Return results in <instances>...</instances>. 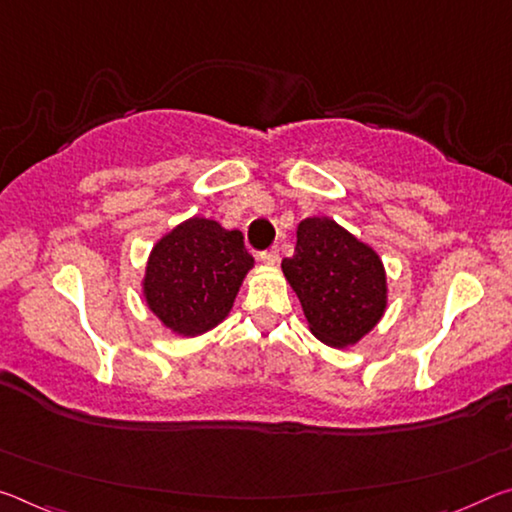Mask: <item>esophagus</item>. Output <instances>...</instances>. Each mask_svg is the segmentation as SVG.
Masks as SVG:
<instances>
[{"label":"esophagus","mask_w":512,"mask_h":512,"mask_svg":"<svg viewBox=\"0 0 512 512\" xmlns=\"http://www.w3.org/2000/svg\"><path fill=\"white\" fill-rule=\"evenodd\" d=\"M259 259H262V262L266 264V266H275L280 262V250L278 248H269V250H264L262 255H259Z\"/></svg>","instance_id":"34e87169"}]
</instances>
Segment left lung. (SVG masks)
I'll use <instances>...</instances> for the list:
<instances>
[{
    "label": "left lung",
    "instance_id": "8db88e82",
    "mask_svg": "<svg viewBox=\"0 0 512 512\" xmlns=\"http://www.w3.org/2000/svg\"><path fill=\"white\" fill-rule=\"evenodd\" d=\"M312 335L332 348L358 344L387 310V273L380 255L328 216L296 227V253L282 259Z\"/></svg>",
    "mask_w": 512,
    "mask_h": 512
}]
</instances>
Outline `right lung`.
<instances>
[{
    "label": "right lung",
    "mask_w": 512,
    "mask_h": 512,
    "mask_svg": "<svg viewBox=\"0 0 512 512\" xmlns=\"http://www.w3.org/2000/svg\"><path fill=\"white\" fill-rule=\"evenodd\" d=\"M253 266L241 230H225L205 216L186 218L152 246L143 300L173 335H205L230 314Z\"/></svg>",
    "instance_id": "obj_1"
}]
</instances>
